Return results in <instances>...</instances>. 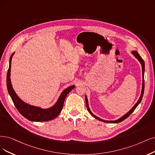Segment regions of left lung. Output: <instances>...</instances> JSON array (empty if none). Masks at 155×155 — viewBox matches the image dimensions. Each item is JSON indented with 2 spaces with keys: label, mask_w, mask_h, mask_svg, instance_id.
<instances>
[{
  "label": "left lung",
  "mask_w": 155,
  "mask_h": 155,
  "mask_svg": "<svg viewBox=\"0 0 155 155\" xmlns=\"http://www.w3.org/2000/svg\"><path fill=\"white\" fill-rule=\"evenodd\" d=\"M131 53H132L134 54V55L136 57V58L138 59L139 61V62L141 63V65H142V78H143V80H142V92H141V94H140V98L139 99L138 101H137L136 103V104L132 107V108L128 112L125 114V115H124L123 117H121V118H119L117 120H116V121H105V120H104V119H101L99 117H98L97 116H94V114L91 112V111L90 110V108L89 107V105H88V101H87V96H85V103H86V107H87V110L89 111V112L92 115V116H93L94 118L100 120V121H103V122H105V123H120L121 122L123 121H124V119H127L130 114L132 113L135 108H137V107L139 105V104L140 103L142 99V97H143V94H144V70H145V64H144V60L142 59V57L140 56V55L138 54V52H137V51H131Z\"/></svg>",
  "instance_id": "8db88e82"
}]
</instances>
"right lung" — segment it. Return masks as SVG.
<instances>
[{"mask_svg":"<svg viewBox=\"0 0 155 155\" xmlns=\"http://www.w3.org/2000/svg\"><path fill=\"white\" fill-rule=\"evenodd\" d=\"M13 54L14 53H13L10 57L9 66L7 73L6 82L8 93L11 99H12V101H13L14 105L17 108V110H18V112L23 116L31 121H47L55 119L59 116V114L61 112L66 96L75 86L74 85H71L70 87H68L65 90L63 91L58 100L56 102V104L53 107H51L50 108H47V109H43V108H41L40 107H34L26 104V103L23 101L17 96L11 83V59H12Z\"/></svg>","mask_w":155,"mask_h":155,"instance_id":"1","label":"right lung"}]
</instances>
